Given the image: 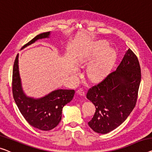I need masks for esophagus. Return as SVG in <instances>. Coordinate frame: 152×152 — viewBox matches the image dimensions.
Returning <instances> with one entry per match:
<instances>
[{"instance_id": "1", "label": "esophagus", "mask_w": 152, "mask_h": 152, "mask_svg": "<svg viewBox=\"0 0 152 152\" xmlns=\"http://www.w3.org/2000/svg\"><path fill=\"white\" fill-rule=\"evenodd\" d=\"M77 93H78V94L81 96H85V92L83 89H78V91H77Z\"/></svg>"}]
</instances>
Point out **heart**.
Masks as SVG:
<instances>
[{
  "instance_id": "1",
  "label": "heart",
  "mask_w": 152,
  "mask_h": 152,
  "mask_svg": "<svg viewBox=\"0 0 152 152\" xmlns=\"http://www.w3.org/2000/svg\"><path fill=\"white\" fill-rule=\"evenodd\" d=\"M108 46L107 43L102 42L99 43V47L98 51L93 56L94 58L100 54L101 51ZM115 58V53L111 48H108L99 55V57L90 65L87 70L88 76L91 80H98L104 77L108 73L112 67V65ZM85 62V60L80 61V63L82 64ZM74 74H78V70L76 68L74 69Z\"/></svg>"
}]
</instances>
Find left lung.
<instances>
[{"label": "left lung", "instance_id": "obj_1", "mask_svg": "<svg viewBox=\"0 0 152 152\" xmlns=\"http://www.w3.org/2000/svg\"><path fill=\"white\" fill-rule=\"evenodd\" d=\"M141 79L139 60L129 48L117 69L88 91L96 109L88 123L94 132L106 134L125 121L137 103Z\"/></svg>", "mask_w": 152, "mask_h": 152}]
</instances>
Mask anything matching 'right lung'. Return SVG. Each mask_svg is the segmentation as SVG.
Returning a JSON list of instances; mask_svg holds the SVG:
<instances>
[{
    "label": "right lung",
    "instance_id": "obj_1",
    "mask_svg": "<svg viewBox=\"0 0 152 152\" xmlns=\"http://www.w3.org/2000/svg\"><path fill=\"white\" fill-rule=\"evenodd\" d=\"M50 32L37 35L22 48L33 44L37 39L48 38ZM13 96L18 109L26 121L34 128L41 130H50L59 124L63 106L73 99L74 89H57L41 98L26 96L22 87L18 66V54L15 58L12 76Z\"/></svg>",
    "mask_w": 152,
    "mask_h": 152
}]
</instances>
